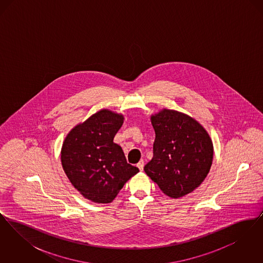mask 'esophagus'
Returning <instances> with one entry per match:
<instances>
[{
	"label": "esophagus",
	"mask_w": 263,
	"mask_h": 263,
	"mask_svg": "<svg viewBox=\"0 0 263 263\" xmlns=\"http://www.w3.org/2000/svg\"><path fill=\"white\" fill-rule=\"evenodd\" d=\"M137 166L140 171H143V170H144V161H143V160L140 161V162L137 163Z\"/></svg>",
	"instance_id": "1"
}]
</instances>
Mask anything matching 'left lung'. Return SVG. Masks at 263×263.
I'll list each match as a JSON object with an SVG mask.
<instances>
[{
    "label": "left lung",
    "mask_w": 263,
    "mask_h": 263,
    "mask_svg": "<svg viewBox=\"0 0 263 263\" xmlns=\"http://www.w3.org/2000/svg\"><path fill=\"white\" fill-rule=\"evenodd\" d=\"M156 138L145 173L163 193L179 198L198 187L213 161V143L204 127L187 114L163 109L151 116Z\"/></svg>",
    "instance_id": "obj_1"
}]
</instances>
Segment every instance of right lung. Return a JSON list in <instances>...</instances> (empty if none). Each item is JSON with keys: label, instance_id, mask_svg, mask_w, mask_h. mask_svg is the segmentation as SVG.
Instances as JSON below:
<instances>
[{"label": "right lung", "instance_id": "obj_1", "mask_svg": "<svg viewBox=\"0 0 263 263\" xmlns=\"http://www.w3.org/2000/svg\"><path fill=\"white\" fill-rule=\"evenodd\" d=\"M123 120L122 114L101 109L75 126L64 140L63 170L73 186L88 200L112 202L139 172L127 163L122 148L113 142Z\"/></svg>", "mask_w": 263, "mask_h": 263}]
</instances>
